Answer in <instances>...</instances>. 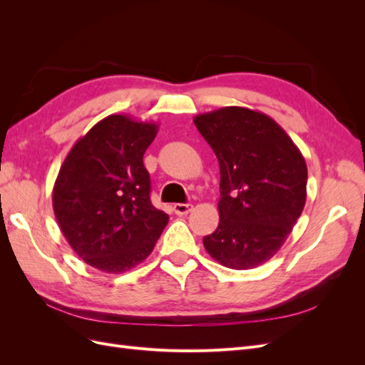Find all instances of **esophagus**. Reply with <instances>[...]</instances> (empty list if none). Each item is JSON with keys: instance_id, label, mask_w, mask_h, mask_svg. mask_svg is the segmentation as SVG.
<instances>
[{"instance_id": "obj_1", "label": "esophagus", "mask_w": 365, "mask_h": 365, "mask_svg": "<svg viewBox=\"0 0 365 365\" xmlns=\"http://www.w3.org/2000/svg\"><path fill=\"white\" fill-rule=\"evenodd\" d=\"M192 208H193V205L192 204H175L173 205V210H175V213L178 215V216H184V215H189L190 212H192Z\"/></svg>"}]
</instances>
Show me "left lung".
I'll list each match as a JSON object with an SVG mask.
<instances>
[{"mask_svg":"<svg viewBox=\"0 0 365 365\" xmlns=\"http://www.w3.org/2000/svg\"><path fill=\"white\" fill-rule=\"evenodd\" d=\"M193 123L220 169L219 225L204 247L227 268H256L280 250L303 212L306 161L282 126L259 111L227 106Z\"/></svg>","mask_w":365,"mask_h":365,"instance_id":"1","label":"left lung"}]
</instances>
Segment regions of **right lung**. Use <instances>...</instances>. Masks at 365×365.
<instances>
[{"label": "right lung", "mask_w": 365, "mask_h": 365, "mask_svg": "<svg viewBox=\"0 0 365 365\" xmlns=\"http://www.w3.org/2000/svg\"><path fill=\"white\" fill-rule=\"evenodd\" d=\"M157 132L155 123L108 115L76 141L59 170L54 216L77 256L98 271L135 268L169 222L150 202V178L143 164Z\"/></svg>", "instance_id": "add662e5"}]
</instances>
